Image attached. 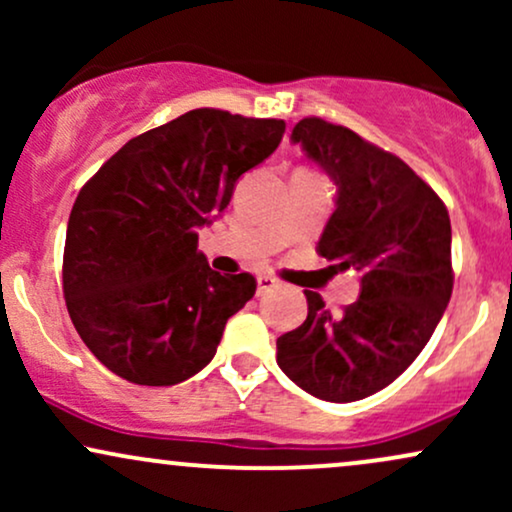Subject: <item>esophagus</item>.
Listing matches in <instances>:
<instances>
[{
  "label": "esophagus",
  "mask_w": 512,
  "mask_h": 512,
  "mask_svg": "<svg viewBox=\"0 0 512 512\" xmlns=\"http://www.w3.org/2000/svg\"><path fill=\"white\" fill-rule=\"evenodd\" d=\"M276 286H279V281H276L274 276H269V274L257 276V296H262V293L276 289Z\"/></svg>",
  "instance_id": "obj_1"
}]
</instances>
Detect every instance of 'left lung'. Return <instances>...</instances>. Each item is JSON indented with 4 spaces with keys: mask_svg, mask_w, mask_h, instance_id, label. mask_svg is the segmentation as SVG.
<instances>
[{
    "mask_svg": "<svg viewBox=\"0 0 512 512\" xmlns=\"http://www.w3.org/2000/svg\"><path fill=\"white\" fill-rule=\"evenodd\" d=\"M291 142L337 185L317 252L361 274V293L332 315L305 291L308 317L276 339V363L325 402L383 390L428 344L452 293L450 216L402 158L342 125L305 117Z\"/></svg>",
    "mask_w": 512,
    "mask_h": 512,
    "instance_id": "obj_1",
    "label": "left lung"
}]
</instances>
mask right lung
Returning <instances> with one entry per match:
<instances>
[{"label":"right lung","instance_id":"right-lung-1","mask_svg":"<svg viewBox=\"0 0 512 512\" xmlns=\"http://www.w3.org/2000/svg\"><path fill=\"white\" fill-rule=\"evenodd\" d=\"M284 120L199 108L129 139L81 187L64 243V301L91 354L137 385H178L214 358L255 276H221L197 231L269 158Z\"/></svg>","mask_w":512,"mask_h":512}]
</instances>
